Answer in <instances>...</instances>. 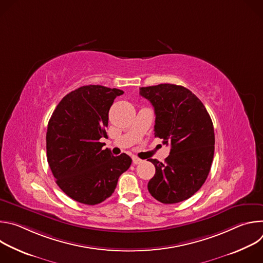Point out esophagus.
Here are the masks:
<instances>
[{
    "instance_id": "obj_1",
    "label": "esophagus",
    "mask_w": 263,
    "mask_h": 263,
    "mask_svg": "<svg viewBox=\"0 0 263 263\" xmlns=\"http://www.w3.org/2000/svg\"><path fill=\"white\" fill-rule=\"evenodd\" d=\"M132 160H133V163H134V164H139V163L142 162V160L139 159V158H137V157H133Z\"/></svg>"
}]
</instances>
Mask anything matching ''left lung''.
I'll use <instances>...</instances> for the list:
<instances>
[{
  "instance_id": "1",
  "label": "left lung",
  "mask_w": 263,
  "mask_h": 263,
  "mask_svg": "<svg viewBox=\"0 0 263 263\" xmlns=\"http://www.w3.org/2000/svg\"><path fill=\"white\" fill-rule=\"evenodd\" d=\"M155 111V136L171 143L165 162L148 159L156 168L147 190L157 201L175 204L194 196L206 181L214 154V129L203 103L175 84L140 87Z\"/></svg>"
}]
</instances>
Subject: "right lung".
Listing matches in <instances>:
<instances>
[{"instance_id":"obj_1","label":"right lung","mask_w":263,"mask_h":263,"mask_svg":"<svg viewBox=\"0 0 263 263\" xmlns=\"http://www.w3.org/2000/svg\"><path fill=\"white\" fill-rule=\"evenodd\" d=\"M124 91L86 85L66 95L48 124L47 158L60 190L86 205L102 203L115 193L120 176L132 159L114 156L105 143L111 105Z\"/></svg>"}]
</instances>
